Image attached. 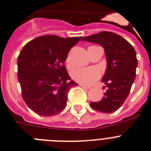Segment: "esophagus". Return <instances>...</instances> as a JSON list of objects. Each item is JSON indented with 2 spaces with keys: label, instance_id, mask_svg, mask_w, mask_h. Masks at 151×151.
I'll return each mask as SVG.
<instances>
[{
  "label": "esophagus",
  "instance_id": "34e87169",
  "mask_svg": "<svg viewBox=\"0 0 151 151\" xmlns=\"http://www.w3.org/2000/svg\"><path fill=\"white\" fill-rule=\"evenodd\" d=\"M80 86H82L83 88H86V89H89V88H91V87H90V86H86V85H84V84H80Z\"/></svg>",
  "mask_w": 151,
  "mask_h": 151
}]
</instances>
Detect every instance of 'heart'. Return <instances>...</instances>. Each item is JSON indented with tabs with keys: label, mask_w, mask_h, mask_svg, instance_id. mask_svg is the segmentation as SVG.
<instances>
[{
	"label": "heart",
	"mask_w": 151,
	"mask_h": 151,
	"mask_svg": "<svg viewBox=\"0 0 151 151\" xmlns=\"http://www.w3.org/2000/svg\"><path fill=\"white\" fill-rule=\"evenodd\" d=\"M94 47V46H90ZM72 77L75 81L84 85H91L100 77V72L95 68H77L72 73Z\"/></svg>",
	"instance_id": "obj_1"
}]
</instances>
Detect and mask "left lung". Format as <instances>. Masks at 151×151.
<instances>
[{
  "label": "left lung",
  "instance_id": "left-lung-1",
  "mask_svg": "<svg viewBox=\"0 0 151 151\" xmlns=\"http://www.w3.org/2000/svg\"><path fill=\"white\" fill-rule=\"evenodd\" d=\"M83 40L103 46L107 62L102 79L106 85L104 88L106 87V91L101 101L91 102L90 106L101 112H115L124 103L136 78L138 65L136 50L123 37L107 31L86 36Z\"/></svg>",
  "mask_w": 151,
  "mask_h": 151
}]
</instances>
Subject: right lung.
Masks as SVG:
<instances>
[{"mask_svg": "<svg viewBox=\"0 0 151 151\" xmlns=\"http://www.w3.org/2000/svg\"><path fill=\"white\" fill-rule=\"evenodd\" d=\"M80 36L62 38L45 35L24 46L18 57V78L24 101L35 113L53 116L65 107L68 94L77 86L64 63Z\"/></svg>", "mask_w": 151, "mask_h": 151, "instance_id": "1", "label": "right lung"}]
</instances>
